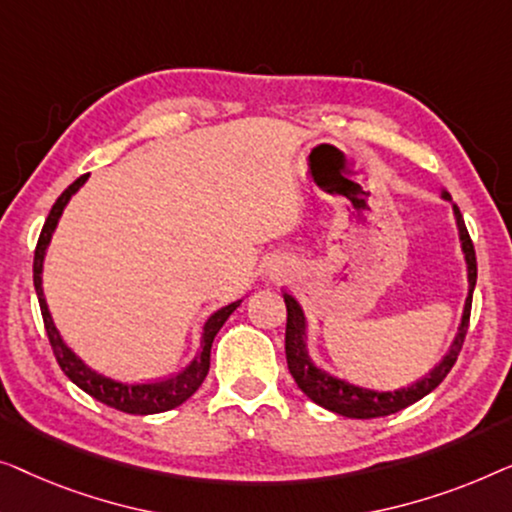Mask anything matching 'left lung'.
<instances>
[{
  "mask_svg": "<svg viewBox=\"0 0 512 512\" xmlns=\"http://www.w3.org/2000/svg\"><path fill=\"white\" fill-rule=\"evenodd\" d=\"M443 201H450L452 215L457 222V234L459 243H462V253L466 262V280H469V292L464 299V311L462 320H459L457 334L452 338L448 352H445L441 362L431 369L427 376L415 380L413 385L399 387V390H371V387H362L350 383V380L338 378L334 373L315 364V359L308 352V320L304 308L290 292H283L285 306H287V329H285V355H287V369H290L294 383L299 385V390L306 394L308 399L318 403V406L331 410V413L343 415V417H357V420H371V417H383L399 413L401 408L410 406V403L420 401L427 397L429 392H434L438 385L443 383V378L448 376L452 366H455L459 350L464 345L466 329H469L471 318V301L475 290V278H478V264H475V250L466 232L464 218L459 213V208L452 204V197L445 190L438 194Z\"/></svg>",
  "mask_w": 512,
  "mask_h": 512,
  "instance_id": "obj_1",
  "label": "left lung"
}]
</instances>
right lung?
<instances>
[{"instance_id":"right-lung-1","label":"right lung","mask_w":512,"mask_h":512,"mask_svg":"<svg viewBox=\"0 0 512 512\" xmlns=\"http://www.w3.org/2000/svg\"><path fill=\"white\" fill-rule=\"evenodd\" d=\"M88 178L90 174L81 176L60 194V199H57L55 206L50 208L46 225L41 229L37 253H34V290H37V297H39L43 325H46V334L50 338V345H53L57 364L62 366V371L67 373L71 383L81 387L83 392H88L90 397H95L97 401H102L106 406L118 408L122 413H129V415L164 413V410L181 406V403L190 399L192 394L199 390L201 383H204V378L208 376V366H211L213 338L220 331V327L225 325L229 315L241 306V299L225 308H220V311H215L211 318L206 320L204 331H201V338H199V350L194 352L192 362L187 364L181 373H176V376L164 378V380H153V383H122V380L104 376L102 371L92 369V366L85 362V359L78 357L76 352L69 348L67 341L62 338L60 329L55 327L53 315L48 311L46 294H43V262H46L48 246L50 241H53L57 225H60L64 208L69 206L71 197H74V194L88 183Z\"/></svg>"}]
</instances>
